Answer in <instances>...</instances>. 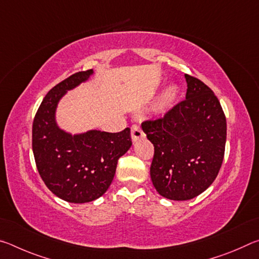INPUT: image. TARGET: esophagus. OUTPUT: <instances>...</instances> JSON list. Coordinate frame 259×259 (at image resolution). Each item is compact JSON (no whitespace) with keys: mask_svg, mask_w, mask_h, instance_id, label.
<instances>
[{"mask_svg":"<svg viewBox=\"0 0 259 259\" xmlns=\"http://www.w3.org/2000/svg\"><path fill=\"white\" fill-rule=\"evenodd\" d=\"M143 137H145V133L143 131L142 125L138 123L131 125V139H133V142H137Z\"/></svg>","mask_w":259,"mask_h":259,"instance_id":"obj_1","label":"esophagus"}]
</instances>
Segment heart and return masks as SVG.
Instances as JSON below:
<instances>
[{"mask_svg": "<svg viewBox=\"0 0 259 259\" xmlns=\"http://www.w3.org/2000/svg\"><path fill=\"white\" fill-rule=\"evenodd\" d=\"M176 94H177L176 88L170 87L169 89H166V91L163 94V97H162V100H163L164 104H169L170 102H171V100H174L175 97H176Z\"/></svg>", "mask_w": 259, "mask_h": 259, "instance_id": "heart-1", "label": "heart"}]
</instances>
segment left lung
Segmentation results:
<instances>
[{
  "mask_svg": "<svg viewBox=\"0 0 259 259\" xmlns=\"http://www.w3.org/2000/svg\"><path fill=\"white\" fill-rule=\"evenodd\" d=\"M186 98L163 116L145 120L144 133L154 145L151 179L159 194L184 201L211 185L224 160L226 117L204 83L185 74Z\"/></svg>",
  "mask_w": 259,
  "mask_h": 259,
  "instance_id": "1",
  "label": "left lung"
}]
</instances>
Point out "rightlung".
<instances>
[{
	"instance_id": "1",
	"label": "right lung",
	"mask_w": 259,
	"mask_h": 259,
	"mask_svg": "<svg viewBox=\"0 0 259 259\" xmlns=\"http://www.w3.org/2000/svg\"><path fill=\"white\" fill-rule=\"evenodd\" d=\"M91 73L93 69L77 72L52 88L33 121L32 146L37 171L55 195L72 203L100 198L111 185L117 160L133 145L129 128L120 133L93 130L71 136L57 126V103Z\"/></svg>"
}]
</instances>
